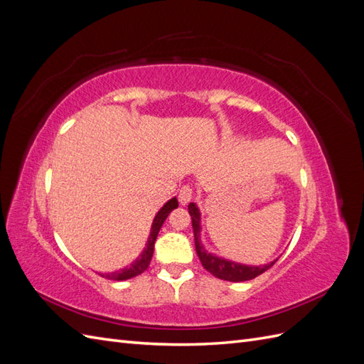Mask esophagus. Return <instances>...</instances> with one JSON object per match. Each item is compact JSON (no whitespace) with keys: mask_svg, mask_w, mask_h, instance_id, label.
Wrapping results in <instances>:
<instances>
[{"mask_svg":"<svg viewBox=\"0 0 364 364\" xmlns=\"http://www.w3.org/2000/svg\"><path fill=\"white\" fill-rule=\"evenodd\" d=\"M193 186L191 185H183L179 190V202L181 205H186L193 199Z\"/></svg>","mask_w":364,"mask_h":364,"instance_id":"esophagus-1","label":"esophagus"}]
</instances>
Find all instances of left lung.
Returning <instances> with one entry per match:
<instances>
[{
  "instance_id": "1",
  "label": "left lung",
  "mask_w": 364,
  "mask_h": 364,
  "mask_svg": "<svg viewBox=\"0 0 364 364\" xmlns=\"http://www.w3.org/2000/svg\"><path fill=\"white\" fill-rule=\"evenodd\" d=\"M188 213L191 215V222H193V230H194V243H196V252L197 257H199L202 266L214 274L215 278L218 279H225V281H230V282H241V281H249L259 277L261 273H264L266 270H269L274 262L273 261L270 264H266V266H259V267H252V266H243V264H237L232 261H226L222 258H217L211 253H208L202 243H200V213L199 209L194 203L188 205Z\"/></svg>"
}]
</instances>
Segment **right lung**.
Returning a JSON list of instances; mask_svg holds the SVG:
<instances>
[{
  "instance_id": "1",
  "label": "right lung",
  "mask_w": 364,
  "mask_h": 364,
  "mask_svg": "<svg viewBox=\"0 0 364 364\" xmlns=\"http://www.w3.org/2000/svg\"><path fill=\"white\" fill-rule=\"evenodd\" d=\"M174 208H178V199H176V197H174V199H171V200H168L167 203H165L164 208L156 214L155 220H153L151 232H150V237H149V241H147V246H146L144 252H142L141 255L138 257V259H135L134 262L130 264L129 267H126L123 270L114 272L111 274H102V277H105L107 279H112V281H124V279H130V278H134V277H138V274H141V273H144L147 270V267H149L150 261H151L153 247H155V241H156V237L159 234V229L164 225L165 218L168 217V214L173 211Z\"/></svg>"
}]
</instances>
